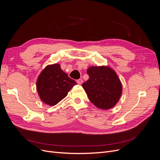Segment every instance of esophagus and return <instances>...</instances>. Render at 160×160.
I'll return each mask as SVG.
<instances>
[{
	"instance_id": "esophagus-1",
	"label": "esophagus",
	"mask_w": 160,
	"mask_h": 160,
	"mask_svg": "<svg viewBox=\"0 0 160 160\" xmlns=\"http://www.w3.org/2000/svg\"><path fill=\"white\" fill-rule=\"evenodd\" d=\"M77 83H78V84H79V85H81L82 83V82H83V80H82V79H78L77 81Z\"/></svg>"
}]
</instances>
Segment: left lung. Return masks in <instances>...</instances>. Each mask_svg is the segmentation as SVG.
<instances>
[{
    "label": "left lung",
    "instance_id": "obj_1",
    "mask_svg": "<svg viewBox=\"0 0 160 160\" xmlns=\"http://www.w3.org/2000/svg\"><path fill=\"white\" fill-rule=\"evenodd\" d=\"M89 79L82 83L96 107L109 110L116 105L122 94V83L116 72L108 66H92L87 70Z\"/></svg>",
    "mask_w": 160,
    "mask_h": 160
}]
</instances>
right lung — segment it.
Wrapping results in <instances>:
<instances>
[{"label":"right lung","instance_id":"add662e5","mask_svg":"<svg viewBox=\"0 0 160 160\" xmlns=\"http://www.w3.org/2000/svg\"><path fill=\"white\" fill-rule=\"evenodd\" d=\"M77 84L63 72L60 64L47 65L41 71L36 82L41 100L49 106H54L64 98L71 88Z\"/></svg>","mask_w":160,"mask_h":160}]
</instances>
